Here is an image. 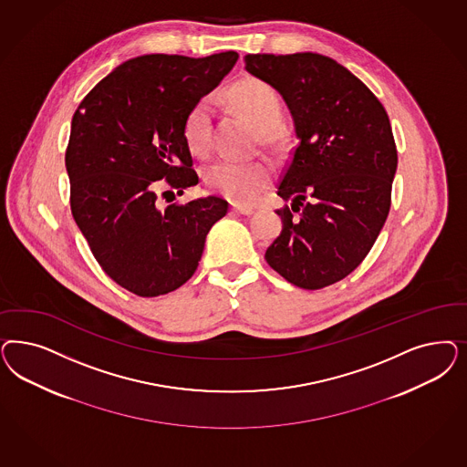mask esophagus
<instances>
[{"label":"esophagus","mask_w":467,"mask_h":467,"mask_svg":"<svg viewBox=\"0 0 467 467\" xmlns=\"http://www.w3.org/2000/svg\"><path fill=\"white\" fill-rule=\"evenodd\" d=\"M232 211H234V213H239V214H253V213H254V208H249V206H242V204L234 202V204H232Z\"/></svg>","instance_id":"obj_1"}]
</instances>
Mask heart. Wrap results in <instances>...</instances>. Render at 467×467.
<instances>
[{"label":"heart","instance_id":"heart-1","mask_svg":"<svg viewBox=\"0 0 467 467\" xmlns=\"http://www.w3.org/2000/svg\"><path fill=\"white\" fill-rule=\"evenodd\" d=\"M230 98L242 115L263 134L270 136L280 127L284 117L282 105L266 82L247 77L232 88ZM211 117L213 103L210 98H202L189 109L183 120V139L196 154L210 150ZM271 173L273 170L266 161L218 160L206 168L204 179L213 191L235 202H253L270 185Z\"/></svg>","mask_w":467,"mask_h":467}]
</instances>
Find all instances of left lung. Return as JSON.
<instances>
[{"instance_id": "obj_1", "label": "left lung", "mask_w": 467, "mask_h": 467, "mask_svg": "<svg viewBox=\"0 0 467 467\" xmlns=\"http://www.w3.org/2000/svg\"><path fill=\"white\" fill-rule=\"evenodd\" d=\"M245 70L276 90L299 140L278 185L282 234L266 261L286 282L317 290L361 265L390 211L397 150L377 96L317 53L247 55Z\"/></svg>"}]
</instances>
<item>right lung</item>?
<instances>
[{
    "label": "right lung",
    "instance_id": "right-lung-1",
    "mask_svg": "<svg viewBox=\"0 0 467 467\" xmlns=\"http://www.w3.org/2000/svg\"><path fill=\"white\" fill-rule=\"evenodd\" d=\"M237 60L235 51L142 55L119 65L77 108L65 152L72 214L106 275L136 296L183 285L228 211L216 196L161 208L158 191L182 196L199 182L183 120Z\"/></svg>",
    "mask_w": 467,
    "mask_h": 467
}]
</instances>
